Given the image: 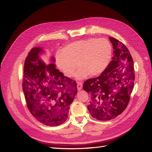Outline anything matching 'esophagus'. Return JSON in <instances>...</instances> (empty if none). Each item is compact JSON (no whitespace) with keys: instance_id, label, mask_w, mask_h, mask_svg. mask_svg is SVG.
Returning a JSON list of instances; mask_svg holds the SVG:
<instances>
[{"instance_id":"esophagus-1","label":"esophagus","mask_w":152,"mask_h":152,"mask_svg":"<svg viewBox=\"0 0 152 152\" xmlns=\"http://www.w3.org/2000/svg\"><path fill=\"white\" fill-rule=\"evenodd\" d=\"M82 87V82H77V89L78 90H81Z\"/></svg>"}]
</instances>
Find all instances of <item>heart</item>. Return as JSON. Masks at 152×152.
Segmentation results:
<instances>
[{
	"label": "heart",
	"instance_id": "1",
	"mask_svg": "<svg viewBox=\"0 0 152 152\" xmlns=\"http://www.w3.org/2000/svg\"><path fill=\"white\" fill-rule=\"evenodd\" d=\"M112 58V46L106 39L91 38L69 44L56 55L58 68L67 77H72L77 69L78 79L98 76L104 72Z\"/></svg>",
	"mask_w": 152,
	"mask_h": 152
}]
</instances>
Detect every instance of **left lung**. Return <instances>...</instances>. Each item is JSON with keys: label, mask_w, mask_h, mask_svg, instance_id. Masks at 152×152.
I'll return each mask as SVG.
<instances>
[{"label": "left lung", "mask_w": 152, "mask_h": 152, "mask_svg": "<svg viewBox=\"0 0 152 152\" xmlns=\"http://www.w3.org/2000/svg\"><path fill=\"white\" fill-rule=\"evenodd\" d=\"M113 56L99 76L87 80L83 89L90 95L87 105L91 115L99 121H109L121 114L129 102L135 79L134 62L128 49L112 37Z\"/></svg>", "instance_id": "obj_1"}]
</instances>
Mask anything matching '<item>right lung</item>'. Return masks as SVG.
Returning <instances> with one entry per match:
<instances>
[{
  "label": "right lung",
  "mask_w": 152,
  "mask_h": 152,
  "mask_svg": "<svg viewBox=\"0 0 152 152\" xmlns=\"http://www.w3.org/2000/svg\"><path fill=\"white\" fill-rule=\"evenodd\" d=\"M43 52L32 48L24 65L23 89L27 107L37 120L45 126H57L65 122L70 106L77 93V83L39 58ZM54 61V58H53Z\"/></svg>",
  "instance_id": "obj_1"
}]
</instances>
